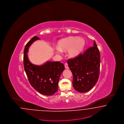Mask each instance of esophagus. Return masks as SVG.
I'll use <instances>...</instances> for the list:
<instances>
[{"label": "esophagus", "mask_w": 124, "mask_h": 124, "mask_svg": "<svg viewBox=\"0 0 124 124\" xmlns=\"http://www.w3.org/2000/svg\"><path fill=\"white\" fill-rule=\"evenodd\" d=\"M64 66H65V68H66V69H69L68 64L67 63H66L65 64V65H64Z\"/></svg>", "instance_id": "34e87169"}]
</instances>
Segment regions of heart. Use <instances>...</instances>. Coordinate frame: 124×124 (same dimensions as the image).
<instances>
[{"label":"heart","mask_w":124,"mask_h":124,"mask_svg":"<svg viewBox=\"0 0 124 124\" xmlns=\"http://www.w3.org/2000/svg\"><path fill=\"white\" fill-rule=\"evenodd\" d=\"M85 46V41L78 37H68L60 40L58 42L56 51L58 53L62 51L68 50V56L71 58H75L82 52Z\"/></svg>","instance_id":"b5f03b06"}]
</instances>
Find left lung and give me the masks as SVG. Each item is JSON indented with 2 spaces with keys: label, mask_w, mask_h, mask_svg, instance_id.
<instances>
[{
  "label": "left lung",
  "mask_w": 124,
  "mask_h": 124,
  "mask_svg": "<svg viewBox=\"0 0 124 124\" xmlns=\"http://www.w3.org/2000/svg\"><path fill=\"white\" fill-rule=\"evenodd\" d=\"M67 62L73 75L72 84L76 91L85 93L96 84L100 75V52L95 41L93 46L87 49Z\"/></svg>",
  "instance_id": "left-lung-1"
}]
</instances>
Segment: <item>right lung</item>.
<instances>
[{"label": "right lung", "instance_id": "obj_1", "mask_svg": "<svg viewBox=\"0 0 124 124\" xmlns=\"http://www.w3.org/2000/svg\"><path fill=\"white\" fill-rule=\"evenodd\" d=\"M39 38L35 36L25 45L24 51V69L28 80L36 91L45 95L50 96L57 92L60 75L65 68L60 62H47L40 66L32 64L28 59L27 52L32 43Z\"/></svg>", "mask_w": 124, "mask_h": 124}]
</instances>
